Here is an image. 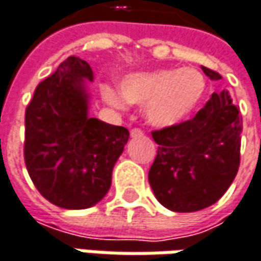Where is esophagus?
<instances>
[{"mask_svg": "<svg viewBox=\"0 0 261 261\" xmlns=\"http://www.w3.org/2000/svg\"><path fill=\"white\" fill-rule=\"evenodd\" d=\"M142 135H144V132H142L141 129H132V130H130V137H132V138H140Z\"/></svg>", "mask_w": 261, "mask_h": 261, "instance_id": "34e87169", "label": "esophagus"}]
</instances>
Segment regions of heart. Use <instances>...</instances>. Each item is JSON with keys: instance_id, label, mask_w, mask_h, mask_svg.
Masks as SVG:
<instances>
[{"instance_id": "obj_1", "label": "heart", "mask_w": 261, "mask_h": 261, "mask_svg": "<svg viewBox=\"0 0 261 261\" xmlns=\"http://www.w3.org/2000/svg\"><path fill=\"white\" fill-rule=\"evenodd\" d=\"M206 92L203 74L192 66L132 72L120 83V92L103 86L102 98L113 108L126 102L142 105L145 120L156 127H174L186 121L202 102Z\"/></svg>"}]
</instances>
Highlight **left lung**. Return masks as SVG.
Instances as JSON below:
<instances>
[{
	"instance_id": "1",
	"label": "left lung",
	"mask_w": 261,
	"mask_h": 261,
	"mask_svg": "<svg viewBox=\"0 0 261 261\" xmlns=\"http://www.w3.org/2000/svg\"><path fill=\"white\" fill-rule=\"evenodd\" d=\"M202 71L211 80L221 75ZM242 117L227 90L213 93L193 119L153 132L159 144L148 182L159 202L174 213L211 206L227 192L239 169Z\"/></svg>"
}]
</instances>
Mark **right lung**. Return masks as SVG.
Masks as SVG:
<instances>
[{
	"instance_id": "obj_1",
	"label": "right lung",
	"mask_w": 261,
	"mask_h": 261,
	"mask_svg": "<svg viewBox=\"0 0 261 261\" xmlns=\"http://www.w3.org/2000/svg\"><path fill=\"white\" fill-rule=\"evenodd\" d=\"M90 65L69 56L37 86L25 113V163L37 190L56 206L86 210L108 193L129 140L123 126L89 116Z\"/></svg>"
}]
</instances>
